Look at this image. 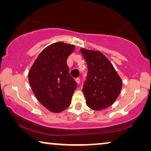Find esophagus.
<instances>
[{
  "instance_id": "34e87169",
  "label": "esophagus",
  "mask_w": 151,
  "mask_h": 151,
  "mask_svg": "<svg viewBox=\"0 0 151 151\" xmlns=\"http://www.w3.org/2000/svg\"><path fill=\"white\" fill-rule=\"evenodd\" d=\"M76 82H77L78 84H79L80 82V78H76Z\"/></svg>"
}]
</instances>
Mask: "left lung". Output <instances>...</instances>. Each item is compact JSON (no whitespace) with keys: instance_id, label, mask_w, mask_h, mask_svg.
Wrapping results in <instances>:
<instances>
[{"instance_id":"obj_1","label":"left lung","mask_w":151,"mask_h":151,"mask_svg":"<svg viewBox=\"0 0 151 151\" xmlns=\"http://www.w3.org/2000/svg\"><path fill=\"white\" fill-rule=\"evenodd\" d=\"M88 66L82 91L89 108L101 111L111 106L118 98L122 81L109 59L98 51L80 49Z\"/></svg>"}]
</instances>
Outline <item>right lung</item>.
I'll use <instances>...</instances> for the list:
<instances>
[{
  "mask_svg": "<svg viewBox=\"0 0 151 151\" xmlns=\"http://www.w3.org/2000/svg\"><path fill=\"white\" fill-rule=\"evenodd\" d=\"M75 46L53 43L40 53L29 71L32 91L42 106L53 113L69 106L77 83L69 75L67 60Z\"/></svg>",
  "mask_w": 151,
  "mask_h": 151,
  "instance_id": "obj_1",
  "label": "right lung"
}]
</instances>
